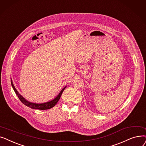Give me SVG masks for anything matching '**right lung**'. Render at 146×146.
Listing matches in <instances>:
<instances>
[{
    "label": "right lung",
    "mask_w": 146,
    "mask_h": 146,
    "mask_svg": "<svg viewBox=\"0 0 146 146\" xmlns=\"http://www.w3.org/2000/svg\"><path fill=\"white\" fill-rule=\"evenodd\" d=\"M11 84H12V88H13V90H14L16 94L18 96V98L21 100V102L24 104V105H25V106L29 107L31 109H40V110L49 109H51L52 108H53V106H54L55 105H56V104L58 103V102L59 101V100L60 99V96H61L62 93H63L64 90L66 88V87H65L63 89H62L60 91V92L59 93V94L57 96L56 98H54L53 100H52L51 101H49V102H46V103H31V102H30L28 100H27L25 98H24L18 92L17 89L15 88V86H13V84L12 80H11Z\"/></svg>",
    "instance_id": "1"
}]
</instances>
